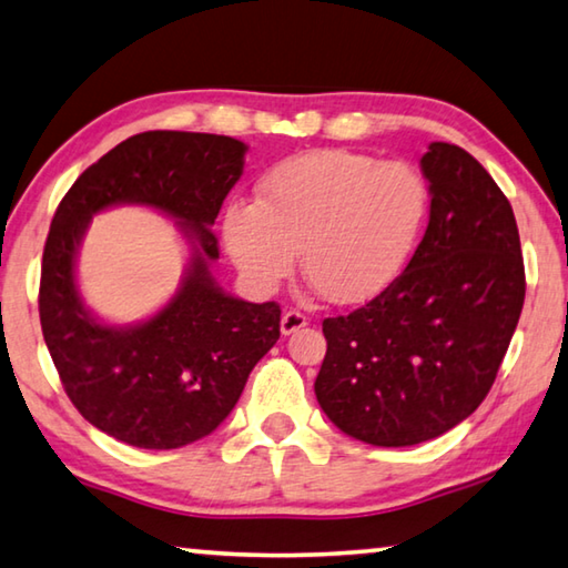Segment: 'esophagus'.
Instances as JSON below:
<instances>
[{"label":"esophagus","instance_id":"34e87169","mask_svg":"<svg viewBox=\"0 0 568 568\" xmlns=\"http://www.w3.org/2000/svg\"><path fill=\"white\" fill-rule=\"evenodd\" d=\"M305 325H307V318L301 311H287V313H283V318H281V333L293 335L295 331L305 328Z\"/></svg>","mask_w":568,"mask_h":568}]
</instances>
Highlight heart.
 <instances>
[{"label": "heart", "mask_w": 568, "mask_h": 568, "mask_svg": "<svg viewBox=\"0 0 568 568\" xmlns=\"http://www.w3.org/2000/svg\"><path fill=\"white\" fill-rule=\"evenodd\" d=\"M426 210V182L406 162L318 150L267 172L257 200L230 203L223 237L253 291H277L301 250L305 275L331 303L358 305L406 267Z\"/></svg>", "instance_id": "obj_1"}]
</instances>
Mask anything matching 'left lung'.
<instances>
[{
	"mask_svg": "<svg viewBox=\"0 0 568 568\" xmlns=\"http://www.w3.org/2000/svg\"><path fill=\"white\" fill-rule=\"evenodd\" d=\"M420 170L430 217L406 271L358 311L323 321L315 396L371 446H416L466 420L494 386L526 295L514 210L484 165L430 142Z\"/></svg>",
	"mask_w": 568,
	"mask_h": 568,
	"instance_id": "1",
	"label": "left lung"
}]
</instances>
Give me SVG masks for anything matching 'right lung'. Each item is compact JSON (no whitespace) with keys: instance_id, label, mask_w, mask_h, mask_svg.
Listing matches in <instances>:
<instances>
[{"instance_id":"obj_1","label":"right lung","mask_w":568,"mask_h":568,"mask_svg":"<svg viewBox=\"0 0 568 568\" xmlns=\"http://www.w3.org/2000/svg\"><path fill=\"white\" fill-rule=\"evenodd\" d=\"M245 152L225 134H134L84 170L57 207L42 255L44 343L74 408L122 444L168 450L210 436L281 338V305L240 301L210 273L220 257L215 217L243 175ZM114 204L175 216L193 247L179 293L134 326L98 322L75 291L83 230Z\"/></svg>"}]
</instances>
